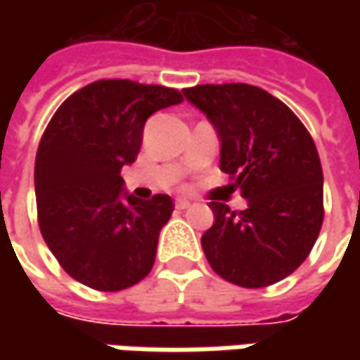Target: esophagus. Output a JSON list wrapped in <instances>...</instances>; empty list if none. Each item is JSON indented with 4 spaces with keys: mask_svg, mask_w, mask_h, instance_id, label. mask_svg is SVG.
<instances>
[{
    "mask_svg": "<svg viewBox=\"0 0 360 360\" xmlns=\"http://www.w3.org/2000/svg\"><path fill=\"white\" fill-rule=\"evenodd\" d=\"M188 206H190V200H186V198H176V208L178 210H184Z\"/></svg>",
    "mask_w": 360,
    "mask_h": 360,
    "instance_id": "34e87169",
    "label": "esophagus"
}]
</instances>
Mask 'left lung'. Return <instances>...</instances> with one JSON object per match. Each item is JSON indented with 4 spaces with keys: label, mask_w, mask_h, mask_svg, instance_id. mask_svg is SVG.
Instances as JSON below:
<instances>
[{
    "label": "left lung",
    "mask_w": 360,
    "mask_h": 360,
    "mask_svg": "<svg viewBox=\"0 0 360 360\" xmlns=\"http://www.w3.org/2000/svg\"><path fill=\"white\" fill-rule=\"evenodd\" d=\"M214 124L220 170L248 200L246 210L210 202L214 224L202 250L218 276L260 288L292 274L323 226V166L297 114L250 84H202L184 90Z\"/></svg>",
    "instance_id": "1"
}]
</instances>
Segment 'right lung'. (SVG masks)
<instances>
[{
    "label": "right lung",
    "mask_w": 360,
    "mask_h": 360,
    "mask_svg": "<svg viewBox=\"0 0 360 360\" xmlns=\"http://www.w3.org/2000/svg\"><path fill=\"white\" fill-rule=\"evenodd\" d=\"M184 98L174 88L98 79L74 91L51 116L35 156V202L41 236L72 278L118 292L150 274L168 194H124L122 168L142 146L146 120Z\"/></svg>",
    "instance_id": "right-lung-1"
}]
</instances>
